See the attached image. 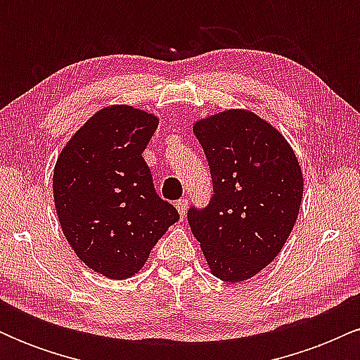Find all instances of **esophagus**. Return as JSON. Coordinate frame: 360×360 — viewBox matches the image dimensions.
<instances>
[{
    "label": "esophagus",
    "instance_id": "obj_1",
    "mask_svg": "<svg viewBox=\"0 0 360 360\" xmlns=\"http://www.w3.org/2000/svg\"><path fill=\"white\" fill-rule=\"evenodd\" d=\"M176 208H177V212H179L181 218H183L184 214H186V212H188V200H179V201H176Z\"/></svg>",
    "mask_w": 360,
    "mask_h": 360
}]
</instances>
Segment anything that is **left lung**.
<instances>
[{
    "label": "left lung",
    "instance_id": "left-lung-1",
    "mask_svg": "<svg viewBox=\"0 0 360 360\" xmlns=\"http://www.w3.org/2000/svg\"><path fill=\"white\" fill-rule=\"evenodd\" d=\"M213 179L212 203L188 221L214 278L240 283L259 274L286 243L304 179L292 147L254 111L223 110L193 123Z\"/></svg>",
    "mask_w": 360,
    "mask_h": 360
}]
</instances>
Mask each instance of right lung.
Returning a JSON list of instances; mask_svg holds the SVG:
<instances>
[{
    "label": "right lung",
    "mask_w": 360,
    "mask_h": 360,
    "mask_svg": "<svg viewBox=\"0 0 360 360\" xmlns=\"http://www.w3.org/2000/svg\"><path fill=\"white\" fill-rule=\"evenodd\" d=\"M159 117L130 105L98 110L65 143L53 167L60 229L81 262L110 279L146 266L159 238L179 220L155 193L142 152Z\"/></svg>",
    "instance_id": "obj_1"
}]
</instances>
